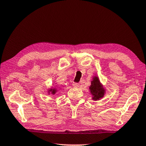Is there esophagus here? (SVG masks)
<instances>
[{
  "instance_id": "1",
  "label": "esophagus",
  "mask_w": 146,
  "mask_h": 146,
  "mask_svg": "<svg viewBox=\"0 0 146 146\" xmlns=\"http://www.w3.org/2000/svg\"><path fill=\"white\" fill-rule=\"evenodd\" d=\"M72 85L74 88H78L79 86V84L77 82H73Z\"/></svg>"
}]
</instances>
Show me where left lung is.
I'll return each mask as SVG.
<instances>
[{
    "instance_id": "obj_1",
    "label": "left lung",
    "mask_w": 146,
    "mask_h": 146,
    "mask_svg": "<svg viewBox=\"0 0 146 146\" xmlns=\"http://www.w3.org/2000/svg\"><path fill=\"white\" fill-rule=\"evenodd\" d=\"M91 93L93 95V100H99L100 98L103 97L104 95V90L101 86L98 78L95 76L93 81H91V84L90 87Z\"/></svg>"
}]
</instances>
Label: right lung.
I'll return each mask as SVG.
<instances>
[{"instance_id":"obj_1","label":"right lung","mask_w":146,"mask_h":146,"mask_svg":"<svg viewBox=\"0 0 146 146\" xmlns=\"http://www.w3.org/2000/svg\"><path fill=\"white\" fill-rule=\"evenodd\" d=\"M49 91H51V93H52V94H55V92H56V90H55V89H53V90H52V89H51V90H50Z\"/></svg>"}]
</instances>
